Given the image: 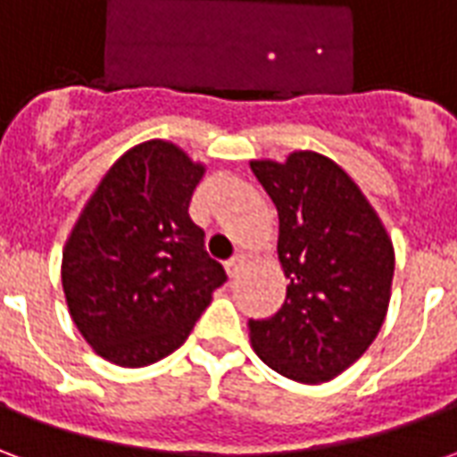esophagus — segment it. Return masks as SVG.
Masks as SVG:
<instances>
[{"label":"esophagus","instance_id":"esophagus-1","mask_svg":"<svg viewBox=\"0 0 457 457\" xmlns=\"http://www.w3.org/2000/svg\"><path fill=\"white\" fill-rule=\"evenodd\" d=\"M245 267V254H235V257L229 259L228 264H225V269H228L229 277H237L239 269Z\"/></svg>","mask_w":457,"mask_h":457}]
</instances>
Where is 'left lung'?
Segmentation results:
<instances>
[{"label": "left lung", "instance_id": "obj_1", "mask_svg": "<svg viewBox=\"0 0 457 457\" xmlns=\"http://www.w3.org/2000/svg\"><path fill=\"white\" fill-rule=\"evenodd\" d=\"M278 212L287 301L249 320L259 360L294 382L320 384L357 362L379 333L394 247L377 210L336 161L294 151L284 163L249 161Z\"/></svg>", "mask_w": 457, "mask_h": 457}]
</instances>
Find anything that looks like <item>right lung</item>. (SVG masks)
Returning a JSON list of instances; mask_svg holds the SVG:
<instances>
[{"mask_svg": "<svg viewBox=\"0 0 457 457\" xmlns=\"http://www.w3.org/2000/svg\"><path fill=\"white\" fill-rule=\"evenodd\" d=\"M205 166L163 139L131 146L85 203L61 281L85 343L107 362L146 367L186 343L225 269L190 220Z\"/></svg>", "mask_w": 457, "mask_h": 457, "instance_id": "add662e5", "label": "right lung"}]
</instances>
